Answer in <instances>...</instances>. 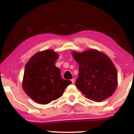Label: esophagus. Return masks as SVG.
<instances>
[{
  "mask_svg": "<svg viewBox=\"0 0 134 134\" xmlns=\"http://www.w3.org/2000/svg\"><path fill=\"white\" fill-rule=\"evenodd\" d=\"M75 81H76V80H75L74 78H73V79H71V82H72V83H74Z\"/></svg>",
  "mask_w": 134,
  "mask_h": 134,
  "instance_id": "esophagus-1",
  "label": "esophagus"
}]
</instances>
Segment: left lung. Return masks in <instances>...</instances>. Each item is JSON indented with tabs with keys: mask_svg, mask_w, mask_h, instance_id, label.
I'll return each mask as SVG.
<instances>
[{
	"mask_svg": "<svg viewBox=\"0 0 134 134\" xmlns=\"http://www.w3.org/2000/svg\"><path fill=\"white\" fill-rule=\"evenodd\" d=\"M71 54L79 66L77 88L87 99L96 102L110 97L118 85L117 71L110 58L94 49Z\"/></svg>",
	"mask_w": 134,
	"mask_h": 134,
	"instance_id": "1",
	"label": "left lung"
}]
</instances>
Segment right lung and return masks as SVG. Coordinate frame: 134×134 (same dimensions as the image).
Returning a JSON list of instances; mask_svg holds the SVG:
<instances>
[{"instance_id":"1","label":"right lung","mask_w":134,"mask_h":134,"mask_svg":"<svg viewBox=\"0 0 134 134\" xmlns=\"http://www.w3.org/2000/svg\"><path fill=\"white\" fill-rule=\"evenodd\" d=\"M58 54L52 49L36 52L25 65L23 80L25 93L36 103L47 104L63 95L72 83L60 76L55 65Z\"/></svg>"}]
</instances>
